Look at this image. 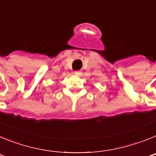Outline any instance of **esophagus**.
Masks as SVG:
<instances>
[{
	"instance_id": "1",
	"label": "esophagus",
	"mask_w": 156,
	"mask_h": 156,
	"mask_svg": "<svg viewBox=\"0 0 156 156\" xmlns=\"http://www.w3.org/2000/svg\"><path fill=\"white\" fill-rule=\"evenodd\" d=\"M75 73V75H76V76H80L81 74V72L79 71V70H77V71H75V73Z\"/></svg>"
}]
</instances>
